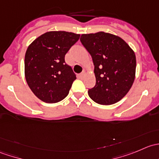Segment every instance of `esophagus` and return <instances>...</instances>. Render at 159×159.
<instances>
[{"mask_svg":"<svg viewBox=\"0 0 159 159\" xmlns=\"http://www.w3.org/2000/svg\"><path fill=\"white\" fill-rule=\"evenodd\" d=\"M84 72H83V73H81V74H79V75H78V78H84Z\"/></svg>","mask_w":159,"mask_h":159,"instance_id":"esophagus-1","label":"esophagus"}]
</instances>
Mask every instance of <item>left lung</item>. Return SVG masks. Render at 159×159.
<instances>
[{"label": "left lung", "instance_id": "obj_1", "mask_svg": "<svg viewBox=\"0 0 159 159\" xmlns=\"http://www.w3.org/2000/svg\"><path fill=\"white\" fill-rule=\"evenodd\" d=\"M81 42L92 57L96 84L89 97L96 103L109 105L129 92L135 78L134 51L120 37L100 31L83 34Z\"/></svg>", "mask_w": 159, "mask_h": 159}]
</instances>
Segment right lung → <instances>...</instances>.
Returning a JSON list of instances; mask_svg holds the SVG:
<instances>
[{
    "label": "right lung",
    "mask_w": 159,
    "mask_h": 159,
    "mask_svg": "<svg viewBox=\"0 0 159 159\" xmlns=\"http://www.w3.org/2000/svg\"><path fill=\"white\" fill-rule=\"evenodd\" d=\"M79 34L48 31L28 46L25 57V75L32 92L46 103L63 100L76 79L65 56L78 41Z\"/></svg>",
    "instance_id": "1"
}]
</instances>
